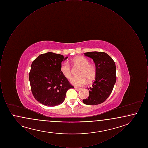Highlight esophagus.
Listing matches in <instances>:
<instances>
[{
  "mask_svg": "<svg viewBox=\"0 0 148 148\" xmlns=\"http://www.w3.org/2000/svg\"><path fill=\"white\" fill-rule=\"evenodd\" d=\"M75 89L77 90V91H79V90H80L82 89L81 88H77V87H75Z\"/></svg>",
  "mask_w": 148,
  "mask_h": 148,
  "instance_id": "obj_1",
  "label": "esophagus"
}]
</instances>
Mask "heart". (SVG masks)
Segmentation results:
<instances>
[{"label":"heart","mask_w":148,"mask_h":148,"mask_svg":"<svg viewBox=\"0 0 148 148\" xmlns=\"http://www.w3.org/2000/svg\"><path fill=\"white\" fill-rule=\"evenodd\" d=\"M72 62L81 66L79 72L80 75L72 77L70 80L71 84L74 86H80L85 84L87 79L89 80L93 79L96 74V69L94 65L89 64V61L85 57L77 56L73 59ZM60 71L64 77L69 79L71 76L70 64L67 62H62L60 66Z\"/></svg>","instance_id":"heart-1"}]
</instances>
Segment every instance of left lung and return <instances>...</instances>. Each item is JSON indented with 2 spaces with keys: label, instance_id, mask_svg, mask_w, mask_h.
Masks as SVG:
<instances>
[{
  "label": "left lung",
  "instance_id": "8db88e82",
  "mask_svg": "<svg viewBox=\"0 0 148 148\" xmlns=\"http://www.w3.org/2000/svg\"><path fill=\"white\" fill-rule=\"evenodd\" d=\"M84 56L93 60L96 67V76L92 87L88 88V98L83 99V102L86 105L95 106L105 101L112 92L116 80L115 64L104 52H87Z\"/></svg>",
  "mask_w": 148,
  "mask_h": 148
}]
</instances>
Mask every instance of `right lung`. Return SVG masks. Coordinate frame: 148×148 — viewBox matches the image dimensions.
<instances>
[{
	"instance_id": "add662e5",
	"label": "right lung",
	"mask_w": 148,
	"mask_h": 148,
	"mask_svg": "<svg viewBox=\"0 0 148 148\" xmlns=\"http://www.w3.org/2000/svg\"><path fill=\"white\" fill-rule=\"evenodd\" d=\"M68 58L48 52L33 62L29 79L33 95L40 103L48 106L59 105L63 103L67 90L74 88L60 71V64Z\"/></svg>"
}]
</instances>
